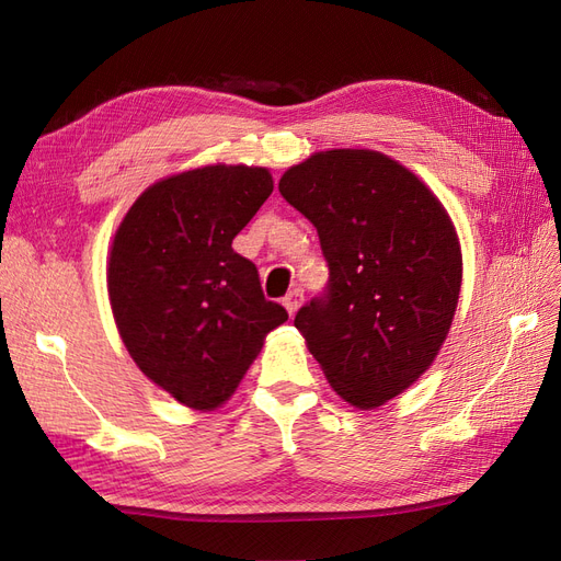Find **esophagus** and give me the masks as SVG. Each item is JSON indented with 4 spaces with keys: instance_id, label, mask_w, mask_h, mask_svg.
Listing matches in <instances>:
<instances>
[{
    "instance_id": "obj_1",
    "label": "esophagus",
    "mask_w": 561,
    "mask_h": 561,
    "mask_svg": "<svg viewBox=\"0 0 561 561\" xmlns=\"http://www.w3.org/2000/svg\"><path fill=\"white\" fill-rule=\"evenodd\" d=\"M301 301H304V293L299 290V287H295V290H290V293L283 297V307L287 309V313L295 316L297 309L301 307Z\"/></svg>"
}]
</instances>
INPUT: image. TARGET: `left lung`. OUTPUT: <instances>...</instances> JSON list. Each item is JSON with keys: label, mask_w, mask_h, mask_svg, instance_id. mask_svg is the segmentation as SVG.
<instances>
[{"label": "left lung", "mask_w": 561, "mask_h": 561, "mask_svg": "<svg viewBox=\"0 0 561 561\" xmlns=\"http://www.w3.org/2000/svg\"><path fill=\"white\" fill-rule=\"evenodd\" d=\"M278 190L316 227L330 266L295 328L336 393L375 410L447 339L463 264L451 219L412 171L369 149L318 151Z\"/></svg>", "instance_id": "left-lung-1"}]
</instances>
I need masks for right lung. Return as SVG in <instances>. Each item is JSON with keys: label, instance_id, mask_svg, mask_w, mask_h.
<instances>
[{"label": "right lung", "instance_id": "add662e5", "mask_svg": "<svg viewBox=\"0 0 561 561\" xmlns=\"http://www.w3.org/2000/svg\"><path fill=\"white\" fill-rule=\"evenodd\" d=\"M274 192L266 168L206 165L151 184L114 233L107 290L145 377L192 410L231 398L287 311L236 239Z\"/></svg>", "mask_w": 561, "mask_h": 561}]
</instances>
